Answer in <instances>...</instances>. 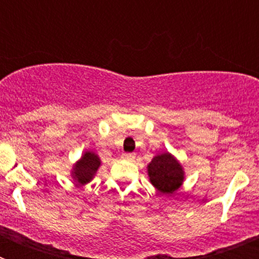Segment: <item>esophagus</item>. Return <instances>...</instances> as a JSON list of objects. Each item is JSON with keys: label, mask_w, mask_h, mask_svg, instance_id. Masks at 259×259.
<instances>
[{"label": "esophagus", "mask_w": 259, "mask_h": 259, "mask_svg": "<svg viewBox=\"0 0 259 259\" xmlns=\"http://www.w3.org/2000/svg\"><path fill=\"white\" fill-rule=\"evenodd\" d=\"M122 158L123 159H127V161H132L135 158V155L131 154V153H124V154H122Z\"/></svg>", "instance_id": "obj_1"}]
</instances>
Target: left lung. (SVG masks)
<instances>
[{"mask_svg":"<svg viewBox=\"0 0 259 259\" xmlns=\"http://www.w3.org/2000/svg\"><path fill=\"white\" fill-rule=\"evenodd\" d=\"M146 168L153 187L166 196L175 193L184 182L185 172L182 163L168 152L155 155Z\"/></svg>","mask_w":259,"mask_h":259,"instance_id":"left-lung-1","label":"left lung"}]
</instances>
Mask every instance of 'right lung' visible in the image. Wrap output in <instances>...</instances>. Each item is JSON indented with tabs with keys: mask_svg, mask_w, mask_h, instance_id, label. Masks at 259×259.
<instances>
[{
	"mask_svg": "<svg viewBox=\"0 0 259 259\" xmlns=\"http://www.w3.org/2000/svg\"><path fill=\"white\" fill-rule=\"evenodd\" d=\"M101 166V159L95 152L87 150L84 154L80 157L79 161L72 166L71 170V178L75 180L79 185H85L97 174L98 168Z\"/></svg>",
	"mask_w": 259,
	"mask_h": 259,
	"instance_id": "right-lung-1",
	"label": "right lung"
}]
</instances>
